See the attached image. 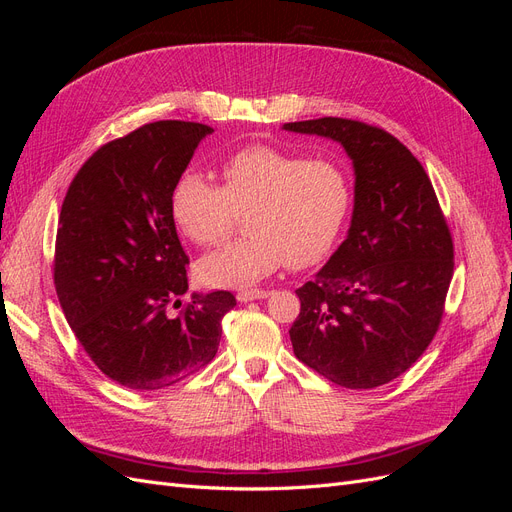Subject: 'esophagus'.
Here are the masks:
<instances>
[{
  "label": "esophagus",
  "instance_id": "esophagus-1",
  "mask_svg": "<svg viewBox=\"0 0 512 512\" xmlns=\"http://www.w3.org/2000/svg\"><path fill=\"white\" fill-rule=\"evenodd\" d=\"M267 297H269V290H258V288H254V290H241V292H237V299H239L241 303H250V301L267 299Z\"/></svg>",
  "mask_w": 512,
  "mask_h": 512
}]
</instances>
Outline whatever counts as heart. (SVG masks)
I'll return each instance as SVG.
<instances>
[{
    "label": "heart",
    "mask_w": 512,
    "mask_h": 512,
    "mask_svg": "<svg viewBox=\"0 0 512 512\" xmlns=\"http://www.w3.org/2000/svg\"><path fill=\"white\" fill-rule=\"evenodd\" d=\"M222 179L224 188L185 170L170 192V218L196 245L222 243L247 215L245 239L198 262V280L213 288L254 286L286 260L316 265L333 250L350 211V179L331 160L254 145L224 160Z\"/></svg>",
    "instance_id": "obj_1"
}]
</instances>
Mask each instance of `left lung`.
<instances>
[{
  "mask_svg": "<svg viewBox=\"0 0 512 512\" xmlns=\"http://www.w3.org/2000/svg\"><path fill=\"white\" fill-rule=\"evenodd\" d=\"M344 147L354 168L348 235L297 290V359L346 389H374L431 344L453 277V239L433 185L408 147L361 121L284 123Z\"/></svg>",
  "mask_w": 512,
  "mask_h": 512,
  "instance_id": "obj_1",
  "label": "left lung"
}]
</instances>
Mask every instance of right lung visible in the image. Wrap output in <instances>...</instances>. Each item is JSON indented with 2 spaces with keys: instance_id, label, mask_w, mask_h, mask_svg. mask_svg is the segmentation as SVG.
Returning a JSON list of instances; mask_svg holds the SVG:
<instances>
[{
  "instance_id": "obj_1",
  "label": "right lung",
  "mask_w": 512,
  "mask_h": 512,
  "mask_svg": "<svg viewBox=\"0 0 512 512\" xmlns=\"http://www.w3.org/2000/svg\"><path fill=\"white\" fill-rule=\"evenodd\" d=\"M213 128L156 121L106 143L72 179L59 213L55 290L76 339L102 374L158 391L205 367L220 346L226 290L188 292V256L170 192Z\"/></svg>"
}]
</instances>
